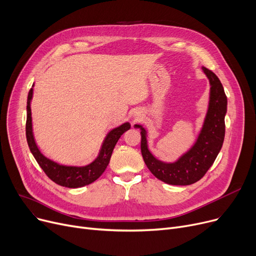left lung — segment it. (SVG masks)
I'll list each match as a JSON object with an SVG mask.
<instances>
[{"instance_id":"1","label":"left lung","mask_w":256,"mask_h":256,"mask_svg":"<svg viewBox=\"0 0 256 256\" xmlns=\"http://www.w3.org/2000/svg\"><path fill=\"white\" fill-rule=\"evenodd\" d=\"M210 82V98L202 126L193 145L174 162L158 160L147 144V130L135 124L141 132V152L144 162L154 176L168 184L188 186L204 178L220 152L225 136L227 98L218 76L202 67Z\"/></svg>"}]
</instances>
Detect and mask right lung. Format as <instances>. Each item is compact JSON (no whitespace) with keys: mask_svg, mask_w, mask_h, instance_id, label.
<instances>
[{"mask_svg":"<svg viewBox=\"0 0 256 256\" xmlns=\"http://www.w3.org/2000/svg\"><path fill=\"white\" fill-rule=\"evenodd\" d=\"M33 87L29 91L28 100H26V136L28 141L29 148L37 160L39 166L44 171L46 176L56 184L66 188H80L96 182L104 171L113 152L114 147L122 136V134L130 128V122H124L121 126L111 130L106 134V136L102 144L100 154L98 158L85 166H70L63 165L55 162L50 158L46 156L42 150H39L34 138L33 126H32V113H31V100L33 98Z\"/></svg>","mask_w":256,"mask_h":256,"instance_id":"right-lung-1","label":"right lung"}]
</instances>
